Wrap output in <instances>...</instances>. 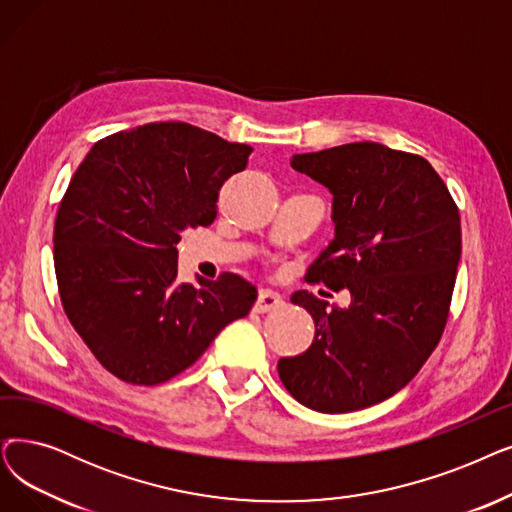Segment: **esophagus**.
I'll list each match as a JSON object with an SVG mask.
<instances>
[{
  "mask_svg": "<svg viewBox=\"0 0 512 512\" xmlns=\"http://www.w3.org/2000/svg\"><path fill=\"white\" fill-rule=\"evenodd\" d=\"M284 305V299L276 293V291H270V288H263V291H259L257 295V301L253 305V309L257 311V314H270V311L278 309Z\"/></svg>",
  "mask_w": 512,
  "mask_h": 512,
  "instance_id": "1",
  "label": "esophagus"
}]
</instances>
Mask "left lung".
<instances>
[{
  "label": "left lung",
  "instance_id": "8db88e82",
  "mask_svg": "<svg viewBox=\"0 0 512 512\" xmlns=\"http://www.w3.org/2000/svg\"><path fill=\"white\" fill-rule=\"evenodd\" d=\"M291 167L332 194L335 238L307 282L347 288L351 305L291 297L316 337L278 362L280 381L311 410H362L404 389L441 339L462 251L458 207L427 159L376 142L295 154Z\"/></svg>",
  "mask_w": 512,
  "mask_h": 512
}]
</instances>
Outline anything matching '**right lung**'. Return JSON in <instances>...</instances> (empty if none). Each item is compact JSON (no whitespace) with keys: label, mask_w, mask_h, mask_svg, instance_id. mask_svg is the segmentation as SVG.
<instances>
[{"label":"right lung","mask_w":512,"mask_h":512,"mask_svg":"<svg viewBox=\"0 0 512 512\" xmlns=\"http://www.w3.org/2000/svg\"><path fill=\"white\" fill-rule=\"evenodd\" d=\"M251 152L190 123H148L96 142L75 171L54 226L58 293L117 379H173L251 311L257 288L238 274L175 280L180 232L213 224L221 186Z\"/></svg>","instance_id":"obj_1"}]
</instances>
